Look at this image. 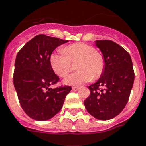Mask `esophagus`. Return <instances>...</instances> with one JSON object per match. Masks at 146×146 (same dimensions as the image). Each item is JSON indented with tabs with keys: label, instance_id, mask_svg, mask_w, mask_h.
Wrapping results in <instances>:
<instances>
[{
	"label": "esophagus",
	"instance_id": "esophagus-1",
	"mask_svg": "<svg viewBox=\"0 0 146 146\" xmlns=\"http://www.w3.org/2000/svg\"><path fill=\"white\" fill-rule=\"evenodd\" d=\"M79 89H80V88L77 87V86H73V87L72 88V90H73V91H77Z\"/></svg>",
	"mask_w": 146,
	"mask_h": 146
}]
</instances>
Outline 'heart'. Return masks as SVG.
<instances>
[{
	"mask_svg": "<svg viewBox=\"0 0 146 146\" xmlns=\"http://www.w3.org/2000/svg\"><path fill=\"white\" fill-rule=\"evenodd\" d=\"M78 60V71L68 75L63 80L66 85L78 86L96 80L104 71L105 60L103 55L93 46L85 43H76L63 47L50 55V63L53 70L59 76H65L71 70V62Z\"/></svg>",
	"mask_w": 146,
	"mask_h": 146,
	"instance_id": "1",
	"label": "heart"
}]
</instances>
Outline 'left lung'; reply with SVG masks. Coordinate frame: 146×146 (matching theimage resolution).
<instances>
[{
  "instance_id": "left-lung-1",
  "label": "left lung",
  "mask_w": 146,
  "mask_h": 146,
  "mask_svg": "<svg viewBox=\"0 0 146 146\" xmlns=\"http://www.w3.org/2000/svg\"><path fill=\"white\" fill-rule=\"evenodd\" d=\"M105 60L103 74L89 86L90 96L84 101L87 112L99 120L118 115L127 103L134 83V70L129 53L115 42L96 40Z\"/></svg>"
}]
</instances>
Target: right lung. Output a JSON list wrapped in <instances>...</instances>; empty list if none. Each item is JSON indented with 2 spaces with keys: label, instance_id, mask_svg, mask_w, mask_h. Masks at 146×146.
Returning <instances> with one entry per match:
<instances>
[{
  "label": "right lung",
  "instance_id": "obj_1",
  "mask_svg": "<svg viewBox=\"0 0 146 146\" xmlns=\"http://www.w3.org/2000/svg\"><path fill=\"white\" fill-rule=\"evenodd\" d=\"M68 40L37 35L27 42L17 54L14 85L22 109L36 121L50 119L60 111L72 88L51 86L59 76L51 67L50 57L56 47Z\"/></svg>",
  "mask_w": 146,
  "mask_h": 146
}]
</instances>
